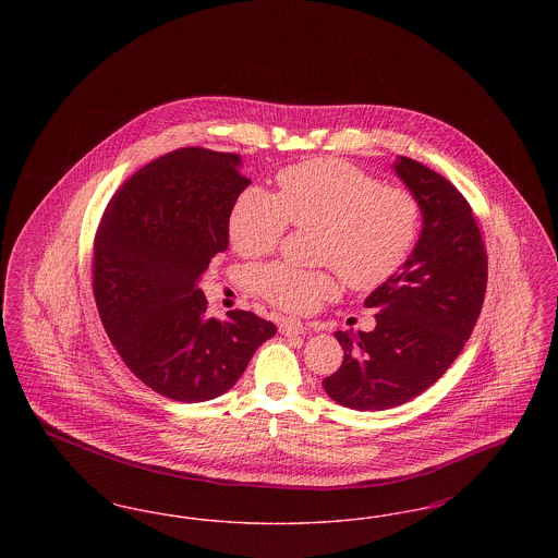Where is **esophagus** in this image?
Masks as SVG:
<instances>
[{"mask_svg":"<svg viewBox=\"0 0 558 558\" xmlns=\"http://www.w3.org/2000/svg\"><path fill=\"white\" fill-rule=\"evenodd\" d=\"M280 332H282L284 337H299V335L305 332V324L299 322V319H280Z\"/></svg>","mask_w":558,"mask_h":558,"instance_id":"obj_1","label":"esophagus"}]
</instances>
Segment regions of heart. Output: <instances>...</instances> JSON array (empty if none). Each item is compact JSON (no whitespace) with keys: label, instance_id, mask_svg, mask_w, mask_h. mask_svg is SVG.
Masks as SVG:
<instances>
[{"label":"heart","instance_id":"heart-1","mask_svg":"<svg viewBox=\"0 0 558 558\" xmlns=\"http://www.w3.org/2000/svg\"><path fill=\"white\" fill-rule=\"evenodd\" d=\"M278 194L242 190L228 236L242 257L274 251L289 226L316 228L314 259L335 267L347 287L372 291L389 282L414 253L425 211L408 187L383 186L378 178L339 159H314L282 169ZM255 291L287 312H310L339 292L332 269H301L282 262L257 267Z\"/></svg>","mask_w":558,"mask_h":558}]
</instances>
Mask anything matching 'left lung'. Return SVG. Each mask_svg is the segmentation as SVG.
<instances>
[{
    "label": "left lung",
    "mask_w": 558,
    "mask_h": 558,
    "mask_svg": "<svg viewBox=\"0 0 558 558\" xmlns=\"http://www.w3.org/2000/svg\"><path fill=\"white\" fill-rule=\"evenodd\" d=\"M396 171L423 203L425 223L405 266L366 299L371 332L335 337L341 368L322 380L351 410H389L421 396L460 355L487 289V253L469 201L444 175L401 157Z\"/></svg>",
    "instance_id": "8db88e82"
}]
</instances>
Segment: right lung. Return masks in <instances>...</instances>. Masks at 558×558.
<instances>
[{"mask_svg": "<svg viewBox=\"0 0 558 558\" xmlns=\"http://www.w3.org/2000/svg\"><path fill=\"white\" fill-rule=\"evenodd\" d=\"M239 155L180 148L119 187L94 239L92 289L98 314L128 368L175 401L232 389L276 326L253 312L209 318L196 287L228 248V215L251 184Z\"/></svg>", "mask_w": 558, "mask_h": 558, "instance_id": "right-lung-1", "label": "right lung"}]
</instances>
